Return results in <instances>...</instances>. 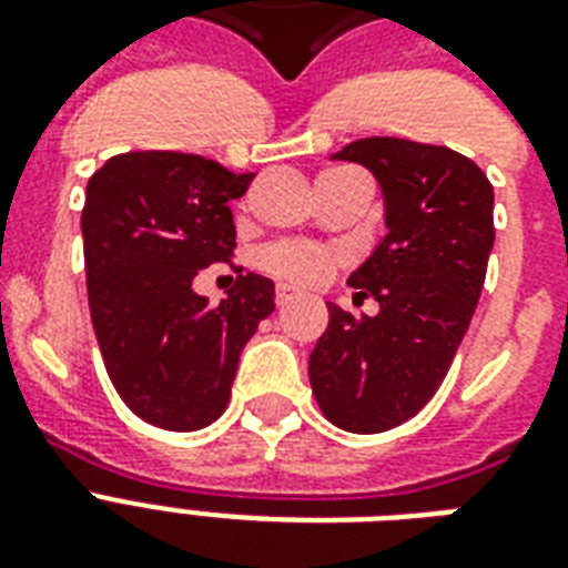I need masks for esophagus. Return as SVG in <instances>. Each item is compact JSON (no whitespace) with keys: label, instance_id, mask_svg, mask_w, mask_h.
Instances as JSON below:
<instances>
[{"label":"esophagus","instance_id":"34e87169","mask_svg":"<svg viewBox=\"0 0 568 568\" xmlns=\"http://www.w3.org/2000/svg\"><path fill=\"white\" fill-rule=\"evenodd\" d=\"M294 301L292 285H276V306H285V303Z\"/></svg>","mask_w":568,"mask_h":568}]
</instances>
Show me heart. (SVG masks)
<instances>
[{"mask_svg": "<svg viewBox=\"0 0 568 568\" xmlns=\"http://www.w3.org/2000/svg\"><path fill=\"white\" fill-rule=\"evenodd\" d=\"M258 267L283 283L315 285L333 274L336 256L310 241H274L258 253Z\"/></svg>", "mask_w": 568, "mask_h": 568, "instance_id": "1", "label": "heart"}]
</instances>
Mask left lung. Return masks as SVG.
I'll return each mask as SVG.
<instances>
[{
	"instance_id": "1",
	"label": "left lung",
	"mask_w": 568,
	"mask_h": 568,
	"mask_svg": "<svg viewBox=\"0 0 568 568\" xmlns=\"http://www.w3.org/2000/svg\"><path fill=\"white\" fill-rule=\"evenodd\" d=\"M333 159L365 164L386 200V239L347 283L377 315L329 303L310 356L312 395L347 433L392 430L448 374L495 244L493 185L471 159L406 138H363Z\"/></svg>"
}]
</instances>
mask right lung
Returning a JSON list of instances; mask_svg holds the SVG:
<instances>
[{"instance_id": "add662e5", "label": "right lung", "mask_w": 568, "mask_h": 568, "mask_svg": "<svg viewBox=\"0 0 568 568\" xmlns=\"http://www.w3.org/2000/svg\"><path fill=\"white\" fill-rule=\"evenodd\" d=\"M253 173L191 153L114 155L82 209L88 303L102 363L123 404L164 430L221 418L241 347L274 312V283L241 274L217 306L191 288L196 271L235 250L230 200Z\"/></svg>"}]
</instances>
